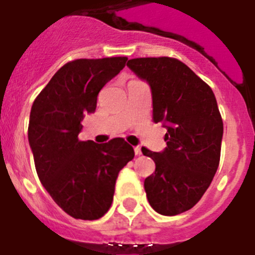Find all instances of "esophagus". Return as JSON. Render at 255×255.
Masks as SVG:
<instances>
[{"mask_svg":"<svg viewBox=\"0 0 255 255\" xmlns=\"http://www.w3.org/2000/svg\"><path fill=\"white\" fill-rule=\"evenodd\" d=\"M134 154L141 155V147H140V146H136V147H134Z\"/></svg>","mask_w":255,"mask_h":255,"instance_id":"34e87169","label":"esophagus"}]
</instances>
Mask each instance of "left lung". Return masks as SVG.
Masks as SVG:
<instances>
[{
	"label": "left lung",
	"instance_id": "8db88e82",
	"mask_svg": "<svg viewBox=\"0 0 255 255\" xmlns=\"http://www.w3.org/2000/svg\"><path fill=\"white\" fill-rule=\"evenodd\" d=\"M127 66L150 86L152 118L167 128V147L152 152L155 172L145 178L155 212L176 216L204 195L220 164L223 123L213 91L189 66L172 57H140Z\"/></svg>",
	"mask_w": 255,
	"mask_h": 255
}]
</instances>
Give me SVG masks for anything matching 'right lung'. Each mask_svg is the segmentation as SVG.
<instances>
[{
  "mask_svg": "<svg viewBox=\"0 0 255 255\" xmlns=\"http://www.w3.org/2000/svg\"><path fill=\"white\" fill-rule=\"evenodd\" d=\"M127 57L78 59L57 70L30 110L28 140L39 181L61 209L78 220H99L109 210L115 181L134 156L123 138L81 141L82 121L96 110L101 88Z\"/></svg>",
  "mask_w": 255,
  "mask_h": 255,
  "instance_id": "1",
  "label": "right lung"
}]
</instances>
